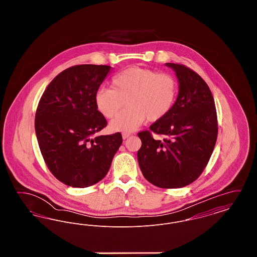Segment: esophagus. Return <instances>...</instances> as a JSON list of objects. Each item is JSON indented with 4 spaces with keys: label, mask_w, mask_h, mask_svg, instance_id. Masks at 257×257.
Returning <instances> with one entry per match:
<instances>
[{
    "label": "esophagus",
    "mask_w": 257,
    "mask_h": 257,
    "mask_svg": "<svg viewBox=\"0 0 257 257\" xmlns=\"http://www.w3.org/2000/svg\"><path fill=\"white\" fill-rule=\"evenodd\" d=\"M130 137V134L129 133H123L122 134V138L123 140H126L127 138H129Z\"/></svg>",
    "instance_id": "1"
}]
</instances>
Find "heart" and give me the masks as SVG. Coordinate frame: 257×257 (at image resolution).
Masks as SVG:
<instances>
[{
	"label": "heart",
	"mask_w": 257,
	"mask_h": 257,
	"mask_svg": "<svg viewBox=\"0 0 257 257\" xmlns=\"http://www.w3.org/2000/svg\"><path fill=\"white\" fill-rule=\"evenodd\" d=\"M178 83L169 73L157 70L129 67L116 74L111 87H101L95 93L97 110L111 118L127 108L110 122L113 132H132L146 120L154 122L164 118L174 106Z\"/></svg>",
	"instance_id": "1"
}]
</instances>
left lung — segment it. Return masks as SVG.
I'll use <instances>...</instances> for the list:
<instances>
[{
	"mask_svg": "<svg viewBox=\"0 0 257 257\" xmlns=\"http://www.w3.org/2000/svg\"><path fill=\"white\" fill-rule=\"evenodd\" d=\"M179 83L173 108L149 131L138 136V161L145 178L159 188L175 189L193 183L204 171L218 136L214 98L205 81L183 64L166 63ZM163 135L154 139L152 133Z\"/></svg>",
	"mask_w": 257,
	"mask_h": 257,
	"instance_id": "1",
	"label": "left lung"
}]
</instances>
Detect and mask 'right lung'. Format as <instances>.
<instances>
[{"label": "right lung", "mask_w": 257, "mask_h": 257, "mask_svg": "<svg viewBox=\"0 0 257 257\" xmlns=\"http://www.w3.org/2000/svg\"><path fill=\"white\" fill-rule=\"evenodd\" d=\"M109 65L80 64L56 76L39 100L35 127L42 157L52 174L74 188L102 180L122 144L120 133L94 137L107 126L95 93Z\"/></svg>", "instance_id": "add662e5"}]
</instances>
